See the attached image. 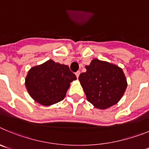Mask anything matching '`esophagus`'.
Returning <instances> with one entry per match:
<instances>
[{
  "label": "esophagus",
  "mask_w": 149,
  "mask_h": 149,
  "mask_svg": "<svg viewBox=\"0 0 149 149\" xmlns=\"http://www.w3.org/2000/svg\"><path fill=\"white\" fill-rule=\"evenodd\" d=\"M80 74H81V72H80V71H77V72H75L76 77H77V78H78L79 75H80Z\"/></svg>",
  "instance_id": "34e87169"
}]
</instances>
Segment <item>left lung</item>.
<instances>
[{
    "mask_svg": "<svg viewBox=\"0 0 149 149\" xmlns=\"http://www.w3.org/2000/svg\"><path fill=\"white\" fill-rule=\"evenodd\" d=\"M78 79L88 101L101 110L116 104L123 95L127 81L122 68L94 59Z\"/></svg>",
    "mask_w": 149,
    "mask_h": 149,
    "instance_id": "1",
    "label": "left lung"
}]
</instances>
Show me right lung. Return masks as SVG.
I'll return each instance as SVG.
<instances>
[{"mask_svg": "<svg viewBox=\"0 0 149 149\" xmlns=\"http://www.w3.org/2000/svg\"><path fill=\"white\" fill-rule=\"evenodd\" d=\"M77 77L68 65L49 60L28 72L25 85L30 95L44 106L54 104L65 98L70 83Z\"/></svg>", "mask_w": 149, "mask_h": 149, "instance_id": "add662e5", "label": "right lung"}]
</instances>
